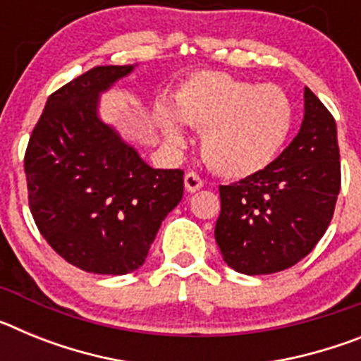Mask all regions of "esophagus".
Here are the masks:
<instances>
[{"instance_id":"1","label":"esophagus","mask_w":361,"mask_h":361,"mask_svg":"<svg viewBox=\"0 0 361 361\" xmlns=\"http://www.w3.org/2000/svg\"><path fill=\"white\" fill-rule=\"evenodd\" d=\"M202 186H204V180L197 173L190 171V173L184 175V188H186V191L195 193V191H199Z\"/></svg>"}]
</instances>
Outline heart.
<instances>
[{
    "label": "heart",
    "mask_w": 361,
    "mask_h": 361,
    "mask_svg": "<svg viewBox=\"0 0 361 361\" xmlns=\"http://www.w3.org/2000/svg\"><path fill=\"white\" fill-rule=\"evenodd\" d=\"M175 110L166 103L157 106L166 141L175 148L186 145L180 120L202 132L204 161L226 178H247L266 170L295 124L291 99L280 86L255 85L216 70L188 78L175 94Z\"/></svg>",
    "instance_id": "obj_1"
}]
</instances>
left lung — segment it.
I'll list each match as a JSON object with an SVG mask.
<instances>
[{"label":"left lung","instance_id":"8db88e82","mask_svg":"<svg viewBox=\"0 0 361 361\" xmlns=\"http://www.w3.org/2000/svg\"><path fill=\"white\" fill-rule=\"evenodd\" d=\"M340 193L336 123L305 86L298 135L260 173L220 186L215 240L242 275L295 266L324 237Z\"/></svg>","mask_w":361,"mask_h":361}]
</instances>
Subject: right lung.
Returning a JSON list of instances; mask_svg holds the SVG:
<instances>
[{
    "instance_id": "add662e5",
    "label": "right lung",
    "mask_w": 361,
    "mask_h": 361,
    "mask_svg": "<svg viewBox=\"0 0 361 361\" xmlns=\"http://www.w3.org/2000/svg\"><path fill=\"white\" fill-rule=\"evenodd\" d=\"M137 65L95 66L49 97L25 153L37 229L66 262L126 275L180 202L183 170H155L99 116V97Z\"/></svg>"
}]
</instances>
